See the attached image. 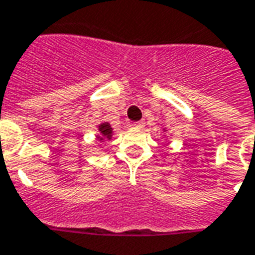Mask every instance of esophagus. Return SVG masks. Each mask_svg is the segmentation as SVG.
Listing matches in <instances>:
<instances>
[{"mask_svg":"<svg viewBox=\"0 0 255 255\" xmlns=\"http://www.w3.org/2000/svg\"><path fill=\"white\" fill-rule=\"evenodd\" d=\"M133 126H135V128L141 129V128H143V126H145V121H143V120L137 121V122H134V124H133Z\"/></svg>","mask_w":255,"mask_h":255,"instance_id":"34e87169","label":"esophagus"}]
</instances>
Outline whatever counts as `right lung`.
<instances>
[{"instance_id":"obj_1","label":"right lung","mask_w":255,"mask_h":255,"mask_svg":"<svg viewBox=\"0 0 255 255\" xmlns=\"http://www.w3.org/2000/svg\"><path fill=\"white\" fill-rule=\"evenodd\" d=\"M99 131H101L103 137H106V138H110V137H112L113 130L109 124H102V125L99 126ZM101 139H103V138H101Z\"/></svg>"}]
</instances>
